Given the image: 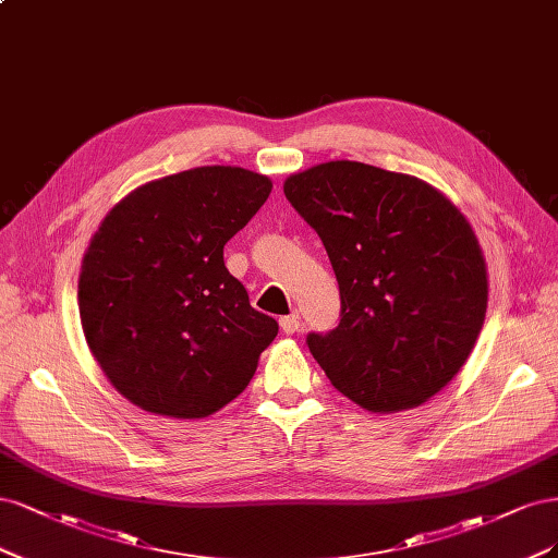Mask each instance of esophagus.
I'll return each instance as SVG.
<instances>
[{"label": "esophagus", "mask_w": 558, "mask_h": 558, "mask_svg": "<svg viewBox=\"0 0 558 558\" xmlns=\"http://www.w3.org/2000/svg\"><path fill=\"white\" fill-rule=\"evenodd\" d=\"M280 327L284 333H296L301 329V317L296 313L284 315V317H280Z\"/></svg>", "instance_id": "obj_1"}]
</instances>
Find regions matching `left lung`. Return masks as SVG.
Segmentation results:
<instances>
[{"mask_svg": "<svg viewBox=\"0 0 558 558\" xmlns=\"http://www.w3.org/2000/svg\"><path fill=\"white\" fill-rule=\"evenodd\" d=\"M284 196L327 247L340 322L308 348L364 410L417 408L461 371L487 315V264L465 215L415 175L336 159Z\"/></svg>", "mask_w": 558, "mask_h": 558, "instance_id": "8db88e82", "label": "left lung"}]
</instances>
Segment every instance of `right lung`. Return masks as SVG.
Here are the masks:
<instances>
[{"label":"right lung","instance_id":"obj_1","mask_svg":"<svg viewBox=\"0 0 558 558\" xmlns=\"http://www.w3.org/2000/svg\"><path fill=\"white\" fill-rule=\"evenodd\" d=\"M271 187L241 167H196L106 213L83 255L78 313L89 352L130 403L202 420L253 380L278 322L250 305L222 250Z\"/></svg>","mask_w":558,"mask_h":558}]
</instances>
